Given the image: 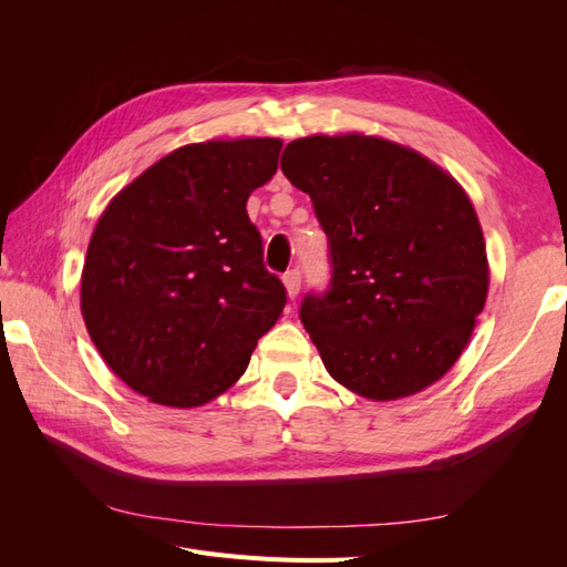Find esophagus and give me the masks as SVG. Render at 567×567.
Instances as JSON below:
<instances>
[{
  "label": "esophagus",
  "instance_id": "obj_1",
  "mask_svg": "<svg viewBox=\"0 0 567 567\" xmlns=\"http://www.w3.org/2000/svg\"><path fill=\"white\" fill-rule=\"evenodd\" d=\"M300 281H302V274L300 269H288L284 274V286H286V293L290 300H296L300 293Z\"/></svg>",
  "mask_w": 567,
  "mask_h": 567
}]
</instances>
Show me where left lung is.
<instances>
[{"label":"left lung","instance_id":"obj_1","mask_svg":"<svg viewBox=\"0 0 567 567\" xmlns=\"http://www.w3.org/2000/svg\"><path fill=\"white\" fill-rule=\"evenodd\" d=\"M281 169L329 236L331 284L300 305L326 371L375 402L442 379L489 286L466 192L421 153L364 134L290 142Z\"/></svg>","mask_w":567,"mask_h":567}]
</instances>
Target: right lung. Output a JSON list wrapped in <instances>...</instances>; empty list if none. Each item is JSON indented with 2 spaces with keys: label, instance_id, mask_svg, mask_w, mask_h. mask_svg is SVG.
<instances>
[{
  "label": "right lung",
  "instance_id": "right-lung-1",
  "mask_svg": "<svg viewBox=\"0 0 567 567\" xmlns=\"http://www.w3.org/2000/svg\"><path fill=\"white\" fill-rule=\"evenodd\" d=\"M281 140L203 142L167 153L99 217L80 307L99 354L151 402L192 409L248 369L286 305L246 203Z\"/></svg>",
  "mask_w": 567,
  "mask_h": 567
}]
</instances>
